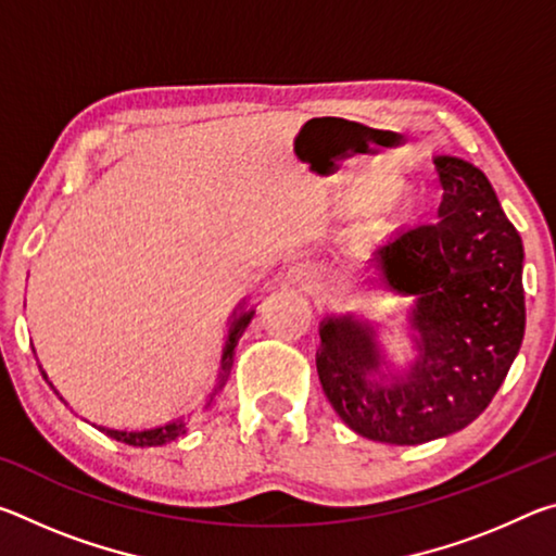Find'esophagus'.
I'll use <instances>...</instances> for the list:
<instances>
[{"label":"esophagus","instance_id":"1","mask_svg":"<svg viewBox=\"0 0 556 556\" xmlns=\"http://www.w3.org/2000/svg\"><path fill=\"white\" fill-rule=\"evenodd\" d=\"M285 279H287V285H291V287L306 289L308 285H312V271H308L304 265H296V267H291L287 271Z\"/></svg>","mask_w":556,"mask_h":556}]
</instances>
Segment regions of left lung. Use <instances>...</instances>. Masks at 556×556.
I'll use <instances>...</instances> for the list:
<instances>
[{
  "instance_id": "8db88e82",
  "label": "left lung",
  "mask_w": 556,
  "mask_h": 556,
  "mask_svg": "<svg viewBox=\"0 0 556 556\" xmlns=\"http://www.w3.org/2000/svg\"><path fill=\"white\" fill-rule=\"evenodd\" d=\"M439 220L394 235L372 252L380 289L412 296L419 361L382 384L375 328L328 316L318 380L348 427L382 444L414 446L454 434L501 388L525 336L522 240L481 168L437 156Z\"/></svg>"
}]
</instances>
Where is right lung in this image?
I'll use <instances>...</instances> for the list:
<instances>
[{
    "instance_id": "obj_1",
    "label": "right lung",
    "mask_w": 556,
    "mask_h": 556,
    "mask_svg": "<svg viewBox=\"0 0 556 556\" xmlns=\"http://www.w3.org/2000/svg\"><path fill=\"white\" fill-rule=\"evenodd\" d=\"M240 308H242V306H240ZM252 316H255V312H252V308H250V312H244V308H242V312L235 314V318H232L228 341H225V348H223V361H220L218 384H215V390H213V394H211V402L215 400V394H218V392L225 388V382H228V378H230L232 357H235V345H238L240 336L244 333V328L250 326ZM43 378H46V375H43ZM61 400H63V397H61ZM211 402H208V407H211ZM186 427H188V421L178 419V421H172V425L159 427V429H149V431H115V429H105V427H98V429L105 431L108 437L122 441V444H129V446H159V444H166V441L176 439L178 434H184Z\"/></svg>"
}]
</instances>
